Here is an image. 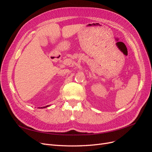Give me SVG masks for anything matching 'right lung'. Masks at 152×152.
<instances>
[{
  "mask_svg": "<svg viewBox=\"0 0 152 152\" xmlns=\"http://www.w3.org/2000/svg\"><path fill=\"white\" fill-rule=\"evenodd\" d=\"M48 107V106H46V107H44L43 108H46V107ZM41 108H42V107H41Z\"/></svg>",
  "mask_w": 152,
  "mask_h": 152,
  "instance_id": "add662e5",
  "label": "right lung"
}]
</instances>
